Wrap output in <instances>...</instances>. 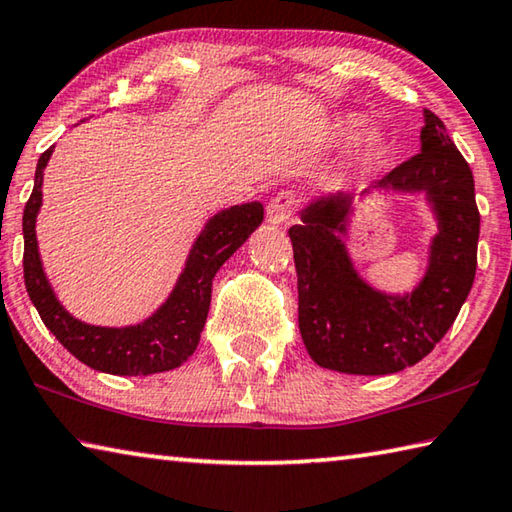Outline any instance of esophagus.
<instances>
[{
    "label": "esophagus",
    "mask_w": 512,
    "mask_h": 512,
    "mask_svg": "<svg viewBox=\"0 0 512 512\" xmlns=\"http://www.w3.org/2000/svg\"><path fill=\"white\" fill-rule=\"evenodd\" d=\"M296 205H298L296 194H293V192H280L277 196H273L271 201H268V205H266V221L268 223H275V225L284 223L293 214V210H296Z\"/></svg>",
    "instance_id": "esophagus-1"
}]
</instances>
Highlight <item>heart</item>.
<instances>
[{
  "instance_id": "obj_1",
  "label": "heart",
  "mask_w": 512,
  "mask_h": 512,
  "mask_svg": "<svg viewBox=\"0 0 512 512\" xmlns=\"http://www.w3.org/2000/svg\"><path fill=\"white\" fill-rule=\"evenodd\" d=\"M359 117L357 115H343L339 121H336L334 131L339 135H348L350 131L359 126ZM381 149H384V133L379 128H366L359 140V153L361 155H377Z\"/></svg>"
}]
</instances>
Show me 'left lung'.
<instances>
[{
    "label": "left lung",
    "instance_id": "1",
    "mask_svg": "<svg viewBox=\"0 0 512 512\" xmlns=\"http://www.w3.org/2000/svg\"><path fill=\"white\" fill-rule=\"evenodd\" d=\"M420 142L418 155L375 185L424 192L436 214L427 273L411 293L375 291L354 271L343 241L354 194L320 196L289 230L300 336L318 366L348 375H391L415 366L454 325L472 289L481 225L472 169L431 110H424Z\"/></svg>",
    "mask_w": 512,
    "mask_h": 512
}]
</instances>
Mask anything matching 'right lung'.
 Returning a JSON list of instances; mask_svg holds the SVG:
<instances>
[{
    "label": "right lung",
    "mask_w": 512,
    "mask_h": 512,
    "mask_svg": "<svg viewBox=\"0 0 512 512\" xmlns=\"http://www.w3.org/2000/svg\"><path fill=\"white\" fill-rule=\"evenodd\" d=\"M54 153V146L40 155L36 167V183L24 207V284L36 305L42 323L56 339L99 372L110 375H153L173 370L192 357L210 311L212 280L235 250L253 235L264 221L262 203H244L214 214L196 237L189 257L167 302L144 323L128 327H99L76 320L60 305L54 289L42 271L36 219L42 205V171Z\"/></svg>",
    "instance_id": "add662e5"
}]
</instances>
